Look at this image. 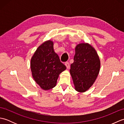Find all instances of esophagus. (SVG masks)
<instances>
[{"mask_svg":"<svg viewBox=\"0 0 124 124\" xmlns=\"http://www.w3.org/2000/svg\"><path fill=\"white\" fill-rule=\"evenodd\" d=\"M65 65L66 66L67 69H69V68H70V64L69 62H65Z\"/></svg>","mask_w":124,"mask_h":124,"instance_id":"34e87169","label":"esophagus"}]
</instances>
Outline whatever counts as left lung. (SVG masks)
I'll list each match as a JSON object with an SVG mask.
<instances>
[{
  "mask_svg": "<svg viewBox=\"0 0 124 124\" xmlns=\"http://www.w3.org/2000/svg\"><path fill=\"white\" fill-rule=\"evenodd\" d=\"M73 61L70 73L75 89L83 93L88 90L96 80L101 61L95 49L87 43H79L76 46Z\"/></svg>",
  "mask_w": 124,
  "mask_h": 124,
  "instance_id": "8db88e82",
  "label": "left lung"
}]
</instances>
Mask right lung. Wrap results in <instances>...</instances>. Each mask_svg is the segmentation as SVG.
Listing matches in <instances>:
<instances>
[{"label":"right lung","mask_w":124,"mask_h":124,"mask_svg":"<svg viewBox=\"0 0 124 124\" xmlns=\"http://www.w3.org/2000/svg\"><path fill=\"white\" fill-rule=\"evenodd\" d=\"M54 43L51 40L44 41L34 53L31 59L30 68L35 82L45 91L56 86L61 73L66 67L61 62L54 51Z\"/></svg>","instance_id":"right-lung-1"}]
</instances>
